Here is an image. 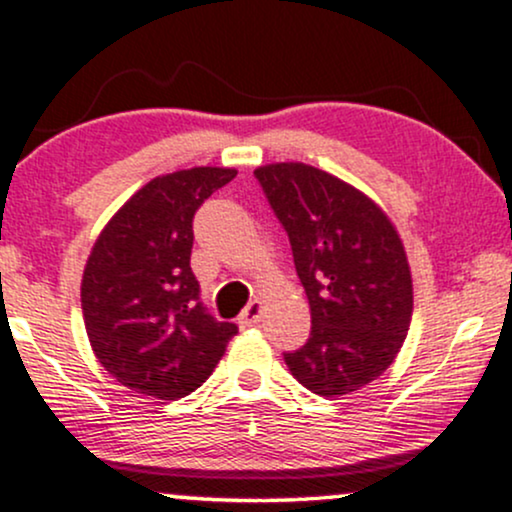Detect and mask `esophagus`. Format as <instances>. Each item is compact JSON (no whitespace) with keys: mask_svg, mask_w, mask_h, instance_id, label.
Segmentation results:
<instances>
[{"mask_svg":"<svg viewBox=\"0 0 512 512\" xmlns=\"http://www.w3.org/2000/svg\"><path fill=\"white\" fill-rule=\"evenodd\" d=\"M262 313H265V303H262L260 299L250 301V306L245 308L243 313H240L238 323L240 328H250V325H257L262 320Z\"/></svg>","mask_w":512,"mask_h":512,"instance_id":"esophagus-1","label":"esophagus"}]
</instances>
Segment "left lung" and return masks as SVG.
<instances>
[{"label":"left lung","mask_w":512,"mask_h":512,"mask_svg":"<svg viewBox=\"0 0 512 512\" xmlns=\"http://www.w3.org/2000/svg\"><path fill=\"white\" fill-rule=\"evenodd\" d=\"M291 240L311 306V338L284 355L301 386L325 398L379 379L401 352L413 316L406 247L386 211L306 162L255 170Z\"/></svg>","instance_id":"8db88e82"}]
</instances>
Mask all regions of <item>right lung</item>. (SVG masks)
Here are the masks:
<instances>
[{"mask_svg":"<svg viewBox=\"0 0 512 512\" xmlns=\"http://www.w3.org/2000/svg\"><path fill=\"white\" fill-rule=\"evenodd\" d=\"M235 174V167L160 174L94 240L82 274L84 328L101 367L131 391L162 401L189 396L238 333L204 311L189 267L194 213Z\"/></svg>","mask_w":512,"mask_h":512,"instance_id":"right-lung-1","label":"right lung"}]
</instances>
